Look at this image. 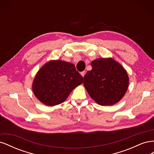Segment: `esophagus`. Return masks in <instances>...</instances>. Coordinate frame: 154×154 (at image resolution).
<instances>
[{
	"label": "esophagus",
	"instance_id": "esophagus-1",
	"mask_svg": "<svg viewBox=\"0 0 154 154\" xmlns=\"http://www.w3.org/2000/svg\"><path fill=\"white\" fill-rule=\"evenodd\" d=\"M81 75L83 76V77H84V76H85V71H82V72H81Z\"/></svg>",
	"mask_w": 154,
	"mask_h": 154
}]
</instances>
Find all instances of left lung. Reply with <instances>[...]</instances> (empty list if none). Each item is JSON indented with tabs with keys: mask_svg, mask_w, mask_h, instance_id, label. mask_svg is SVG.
Here are the masks:
<instances>
[{
	"mask_svg": "<svg viewBox=\"0 0 154 154\" xmlns=\"http://www.w3.org/2000/svg\"><path fill=\"white\" fill-rule=\"evenodd\" d=\"M91 66L83 82L88 94L101 105L118 103L128 89L129 79L126 70L110 58L96 59Z\"/></svg>",
	"mask_w": 154,
	"mask_h": 154,
	"instance_id": "8db88e82",
	"label": "left lung"
}]
</instances>
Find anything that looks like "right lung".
Here are the masks:
<instances>
[{
  "mask_svg": "<svg viewBox=\"0 0 154 154\" xmlns=\"http://www.w3.org/2000/svg\"><path fill=\"white\" fill-rule=\"evenodd\" d=\"M83 81V78L74 64L62 60H51L36 74L32 91L42 103L54 106L63 103Z\"/></svg>",
  "mask_w": 154,
  "mask_h": 154,
  "instance_id": "1",
  "label": "right lung"
}]
</instances>
